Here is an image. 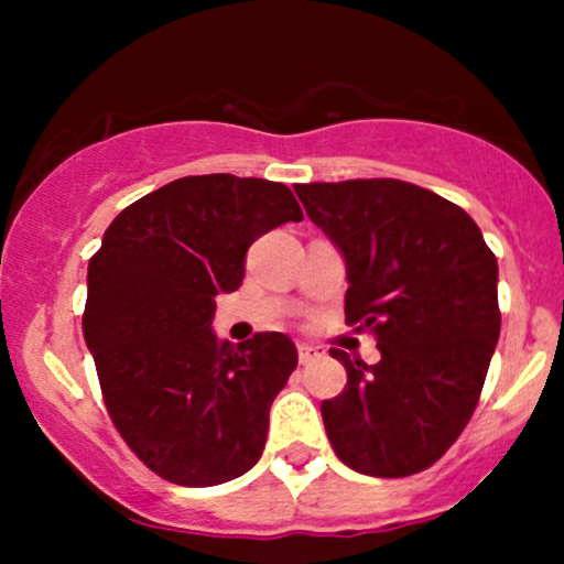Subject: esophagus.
Instances as JSON below:
<instances>
[{
    "label": "esophagus",
    "instance_id": "obj_1",
    "mask_svg": "<svg viewBox=\"0 0 564 564\" xmlns=\"http://www.w3.org/2000/svg\"><path fill=\"white\" fill-rule=\"evenodd\" d=\"M296 355H300V364L302 366H307V364H313L315 358H318L321 355V349L318 347H313V345H296Z\"/></svg>",
    "mask_w": 564,
    "mask_h": 564
}]
</instances>
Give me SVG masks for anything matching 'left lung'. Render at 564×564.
Listing matches in <instances>:
<instances>
[{"label": "left lung", "mask_w": 564, "mask_h": 564, "mask_svg": "<svg viewBox=\"0 0 564 564\" xmlns=\"http://www.w3.org/2000/svg\"><path fill=\"white\" fill-rule=\"evenodd\" d=\"M294 191L345 254V323L381 352L366 366L332 349L347 368L345 390L321 405L332 448L360 475L424 471L480 400L501 332L496 254L462 206L403 180Z\"/></svg>", "instance_id": "obj_1"}]
</instances>
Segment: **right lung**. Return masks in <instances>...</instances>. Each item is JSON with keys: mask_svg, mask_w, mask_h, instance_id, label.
<instances>
[{"mask_svg": "<svg viewBox=\"0 0 564 564\" xmlns=\"http://www.w3.org/2000/svg\"><path fill=\"white\" fill-rule=\"evenodd\" d=\"M300 219L283 183L196 174L129 204L89 260L82 328L102 403L164 480L209 488L260 462L296 347L278 332L230 347L209 326L219 291L241 286L249 246Z\"/></svg>", "mask_w": 564, "mask_h": 564, "instance_id": "1", "label": "right lung"}]
</instances>
